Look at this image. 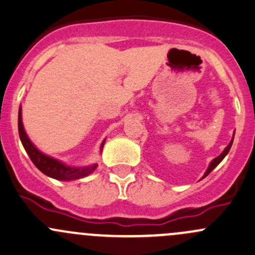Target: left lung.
<instances>
[{
  "label": "left lung",
  "instance_id": "1",
  "mask_svg": "<svg viewBox=\"0 0 255 255\" xmlns=\"http://www.w3.org/2000/svg\"><path fill=\"white\" fill-rule=\"evenodd\" d=\"M233 138H235V135H233ZM232 143H233V139H232V140H231V143H230V144H228V145H227V146H226V149H225V150H223V153H222V154H221V155H218V156H217V158H216V159H213V160H212V161H211L210 166H208L207 171H206V173H205V175H204V177H206V176L208 175V174H210V173H211V171H212V170H213V169H215V168H216V166H217V165H218V164H220V163H221V161H222V160H223V158H225V156H226V155H227V154H228V151H230L231 146H232Z\"/></svg>",
  "mask_w": 255,
  "mask_h": 255
}]
</instances>
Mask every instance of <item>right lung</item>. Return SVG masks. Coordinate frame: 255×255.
Here are the masks:
<instances>
[{"instance_id": "obj_1", "label": "right lung", "mask_w": 255, "mask_h": 255, "mask_svg": "<svg viewBox=\"0 0 255 255\" xmlns=\"http://www.w3.org/2000/svg\"><path fill=\"white\" fill-rule=\"evenodd\" d=\"M18 132H19V138L22 140L25 151L29 155L30 160L45 175L54 177L56 180H63V181H65V180H75L89 175V174H91L96 169L97 165L85 166V168H71V166H66L63 163L56 160V159L50 158V156L45 155L42 151L38 150L33 145L32 142H30L29 138L27 137V134H25L22 123V110H20V107L19 112H18ZM104 144L105 142L102 143L101 149L104 146Z\"/></svg>"}]
</instances>
